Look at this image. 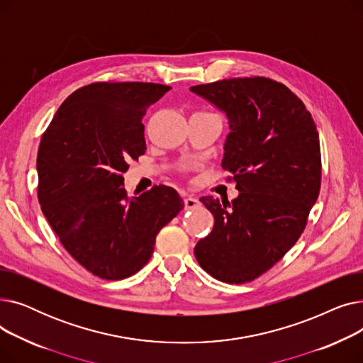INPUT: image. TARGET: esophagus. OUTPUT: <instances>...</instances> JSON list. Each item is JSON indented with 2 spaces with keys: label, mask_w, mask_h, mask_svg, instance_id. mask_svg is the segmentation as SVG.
Wrapping results in <instances>:
<instances>
[{
  "label": "esophagus",
  "mask_w": 363,
  "mask_h": 363,
  "mask_svg": "<svg viewBox=\"0 0 363 363\" xmlns=\"http://www.w3.org/2000/svg\"><path fill=\"white\" fill-rule=\"evenodd\" d=\"M184 203H185V207H186V208H196V207H199V206H200L199 199H197V197H193V196H188V197H185Z\"/></svg>",
  "instance_id": "34e87169"
}]
</instances>
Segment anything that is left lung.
Returning <instances> with one entry per match:
<instances>
[{
    "label": "left lung",
    "instance_id": "left-lung-1",
    "mask_svg": "<svg viewBox=\"0 0 363 363\" xmlns=\"http://www.w3.org/2000/svg\"><path fill=\"white\" fill-rule=\"evenodd\" d=\"M189 89L226 113L231 132L222 167L240 191L231 203L200 199L215 225L194 255L222 282H250L279 262L306 228L320 189L316 125L291 89L263 76Z\"/></svg>",
    "mask_w": 363,
    "mask_h": 363
}]
</instances>
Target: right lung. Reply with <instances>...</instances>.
Returning a JSON list of instances; mask_svg holds the SVG:
<instances>
[{
  "mask_svg": "<svg viewBox=\"0 0 363 363\" xmlns=\"http://www.w3.org/2000/svg\"><path fill=\"white\" fill-rule=\"evenodd\" d=\"M170 89L152 82H94L65 100L38 148V200L67 253L95 277L137 274L184 201L155 185L128 199L123 174L147 147L143 118Z\"/></svg>",
  "mask_w": 363,
  "mask_h": 363,
  "instance_id": "obj_1",
  "label": "right lung"
}]
</instances>
